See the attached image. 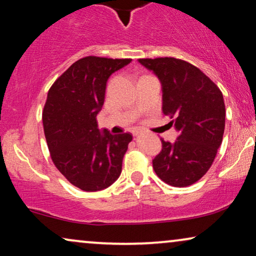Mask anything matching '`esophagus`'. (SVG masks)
I'll list each match as a JSON object with an SVG mask.
<instances>
[{"mask_svg": "<svg viewBox=\"0 0 256 256\" xmlns=\"http://www.w3.org/2000/svg\"><path fill=\"white\" fill-rule=\"evenodd\" d=\"M140 130H134V132H132V135H134V136H137V135H140Z\"/></svg>", "mask_w": 256, "mask_h": 256, "instance_id": "34e87169", "label": "esophagus"}]
</instances>
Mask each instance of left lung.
<instances>
[{"mask_svg": "<svg viewBox=\"0 0 256 256\" xmlns=\"http://www.w3.org/2000/svg\"><path fill=\"white\" fill-rule=\"evenodd\" d=\"M162 83V113L179 132L174 143L162 138L152 160L157 176L187 187L208 172L223 140L225 105L220 88L198 66L176 58H138Z\"/></svg>", "mask_w": 256, "mask_h": 256, "instance_id": "8db88e82", "label": "left lung"}]
</instances>
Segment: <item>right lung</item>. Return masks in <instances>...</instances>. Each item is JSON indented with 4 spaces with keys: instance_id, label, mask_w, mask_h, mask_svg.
<instances>
[{
    "instance_id": "1",
    "label": "right lung",
    "mask_w": 256,
    "mask_h": 256,
    "mask_svg": "<svg viewBox=\"0 0 256 256\" xmlns=\"http://www.w3.org/2000/svg\"><path fill=\"white\" fill-rule=\"evenodd\" d=\"M132 58L86 56L52 85L42 112L44 132L54 165L70 184L85 192L110 187L122 170L132 136L98 129L107 80Z\"/></svg>"
}]
</instances>
